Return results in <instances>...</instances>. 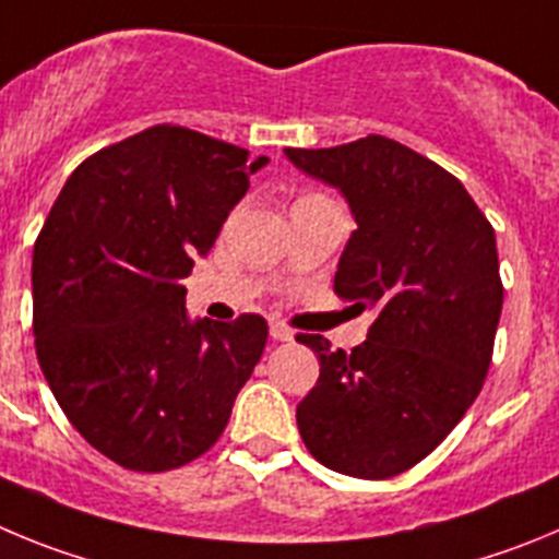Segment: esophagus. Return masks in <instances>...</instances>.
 <instances>
[{
  "label": "esophagus",
  "mask_w": 559,
  "mask_h": 559,
  "mask_svg": "<svg viewBox=\"0 0 559 559\" xmlns=\"http://www.w3.org/2000/svg\"><path fill=\"white\" fill-rule=\"evenodd\" d=\"M270 336L278 342H289L292 336H295V331H292L286 323H281V320H273V323H270Z\"/></svg>",
  "instance_id": "34e87169"
}]
</instances>
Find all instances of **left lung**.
<instances>
[{"mask_svg": "<svg viewBox=\"0 0 559 559\" xmlns=\"http://www.w3.org/2000/svg\"><path fill=\"white\" fill-rule=\"evenodd\" d=\"M284 153L350 203L334 292L376 311L350 354L295 336L320 359L300 437L336 474L390 479L429 456L485 384L504 304L496 234L454 175L395 139Z\"/></svg>", "mask_w": 559, "mask_h": 559, "instance_id": "8db88e82", "label": "left lung"}]
</instances>
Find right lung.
<instances>
[{"label": "right lung", "instance_id": "add662e5", "mask_svg": "<svg viewBox=\"0 0 559 559\" xmlns=\"http://www.w3.org/2000/svg\"><path fill=\"white\" fill-rule=\"evenodd\" d=\"M153 124L69 175L33 250L35 354L69 424L128 471L189 465L219 440L267 320L189 323L186 286L267 164Z\"/></svg>", "mask_w": 559, "mask_h": 559}]
</instances>
